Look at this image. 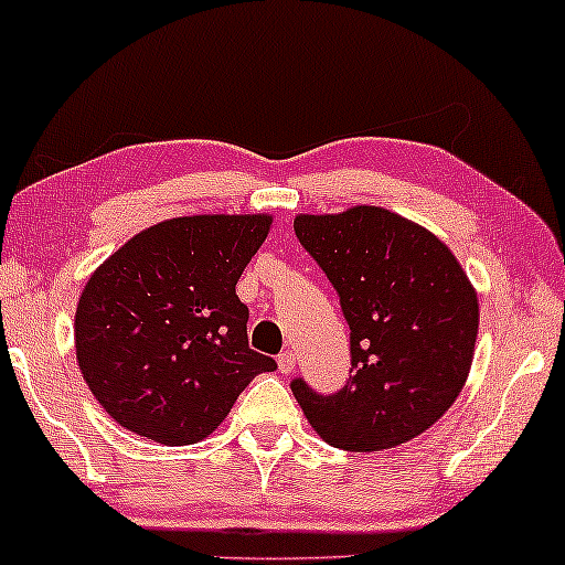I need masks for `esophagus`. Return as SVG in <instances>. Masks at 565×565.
<instances>
[{"label": "esophagus", "instance_id": "1", "mask_svg": "<svg viewBox=\"0 0 565 565\" xmlns=\"http://www.w3.org/2000/svg\"><path fill=\"white\" fill-rule=\"evenodd\" d=\"M277 365H280L282 373H292V369H296V353H292V350H282V353L277 355Z\"/></svg>", "mask_w": 565, "mask_h": 565}]
</instances>
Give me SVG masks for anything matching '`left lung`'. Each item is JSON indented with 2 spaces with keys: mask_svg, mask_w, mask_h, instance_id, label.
Wrapping results in <instances>:
<instances>
[{
  "mask_svg": "<svg viewBox=\"0 0 565 565\" xmlns=\"http://www.w3.org/2000/svg\"><path fill=\"white\" fill-rule=\"evenodd\" d=\"M292 228L340 296L353 363L334 394L292 379L303 415L348 451L420 436L459 397L478 340V292L457 256L413 220L369 204L298 215Z\"/></svg>",
  "mask_w": 565,
  "mask_h": 565,
  "instance_id": "left-lung-1",
  "label": "left lung"
}]
</instances>
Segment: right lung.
I'll use <instances>...</instances> for the list:
<instances>
[{
  "label": "right lung",
  "mask_w": 565,
  "mask_h": 565,
  "mask_svg": "<svg viewBox=\"0 0 565 565\" xmlns=\"http://www.w3.org/2000/svg\"><path fill=\"white\" fill-rule=\"evenodd\" d=\"M269 215L173 217L137 233L87 280L77 363L93 397L131 434L166 446L207 438L256 373L236 282Z\"/></svg>",
  "instance_id": "1"
}]
</instances>
